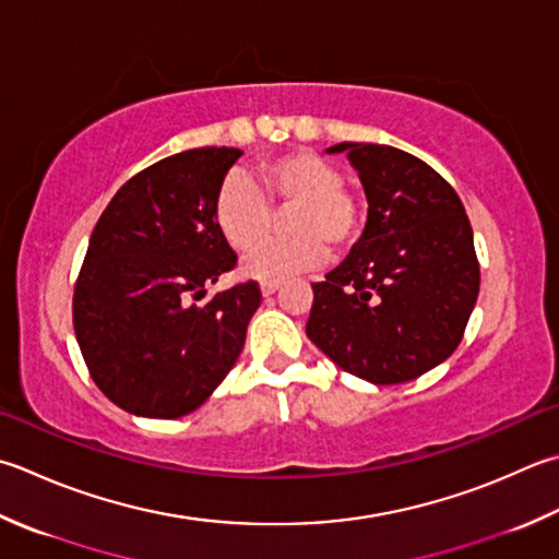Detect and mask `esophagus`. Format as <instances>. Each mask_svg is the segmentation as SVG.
Masks as SVG:
<instances>
[{
	"label": "esophagus",
	"instance_id": "obj_1",
	"mask_svg": "<svg viewBox=\"0 0 559 559\" xmlns=\"http://www.w3.org/2000/svg\"><path fill=\"white\" fill-rule=\"evenodd\" d=\"M278 286L281 283L278 281H269V283H261V295H264V298H269V295H273L278 290Z\"/></svg>",
	"mask_w": 559,
	"mask_h": 559
}]
</instances>
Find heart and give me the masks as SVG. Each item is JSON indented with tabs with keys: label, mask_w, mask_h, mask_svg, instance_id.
<instances>
[{
	"label": "heart",
	"mask_w": 559,
	"mask_h": 559,
	"mask_svg": "<svg viewBox=\"0 0 559 559\" xmlns=\"http://www.w3.org/2000/svg\"><path fill=\"white\" fill-rule=\"evenodd\" d=\"M271 202L280 210L293 206L286 240L258 246L272 226ZM215 223L235 249H249L242 271L257 281H283L293 273L320 266L326 247L334 254L352 249L364 233V205L344 186L334 162L308 150L269 159L257 169V183L233 171L215 195Z\"/></svg>",
	"instance_id": "1"
}]
</instances>
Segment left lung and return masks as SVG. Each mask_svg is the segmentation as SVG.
I'll use <instances>...</instances> for the list:
<instances>
[{
    "mask_svg": "<svg viewBox=\"0 0 559 559\" xmlns=\"http://www.w3.org/2000/svg\"><path fill=\"white\" fill-rule=\"evenodd\" d=\"M368 199V221L342 264L312 283L305 332L338 368L373 385L424 376L451 356L479 293L465 207L409 152L338 142Z\"/></svg>",
    "mask_w": 559,
    "mask_h": 559,
    "instance_id": "left-lung-1",
    "label": "left lung"
}]
</instances>
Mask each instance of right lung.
Wrapping results in <instances>:
<instances>
[{
    "mask_svg": "<svg viewBox=\"0 0 559 559\" xmlns=\"http://www.w3.org/2000/svg\"><path fill=\"white\" fill-rule=\"evenodd\" d=\"M239 157L195 147L155 162L120 186L92 233L72 298L76 344L98 390L135 417L199 409L242 354L259 283L195 305L237 264L213 207Z\"/></svg>",
    "mask_w": 559,
    "mask_h": 559,
    "instance_id": "1",
    "label": "right lung"
}]
</instances>
